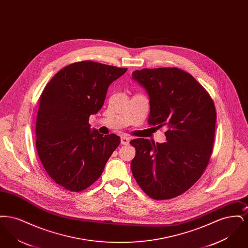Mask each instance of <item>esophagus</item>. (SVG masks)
<instances>
[{"label":"esophagus","instance_id":"1","mask_svg":"<svg viewBox=\"0 0 248 248\" xmlns=\"http://www.w3.org/2000/svg\"><path fill=\"white\" fill-rule=\"evenodd\" d=\"M129 139L126 137H122L121 138V144L122 145H128L129 144Z\"/></svg>","mask_w":248,"mask_h":248}]
</instances>
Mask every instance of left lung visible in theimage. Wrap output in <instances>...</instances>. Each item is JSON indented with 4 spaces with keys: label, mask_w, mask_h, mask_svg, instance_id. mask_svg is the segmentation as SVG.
I'll use <instances>...</instances> for the list:
<instances>
[{
    "label": "left lung",
    "mask_w": 248,
    "mask_h": 248,
    "mask_svg": "<svg viewBox=\"0 0 248 248\" xmlns=\"http://www.w3.org/2000/svg\"><path fill=\"white\" fill-rule=\"evenodd\" d=\"M132 77L149 94V124L167 128L164 143L147 139L130 141L136 148L133 176L151 198H175L200 178L209 163L216 108L207 91L180 69H143Z\"/></svg>",
    "instance_id": "8db88e82"
}]
</instances>
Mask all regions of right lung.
Wrapping results in <instances>:
<instances>
[{
    "mask_svg": "<svg viewBox=\"0 0 248 248\" xmlns=\"http://www.w3.org/2000/svg\"><path fill=\"white\" fill-rule=\"evenodd\" d=\"M126 71L85 60L63 68L46 85L39 100L36 149L59 186L78 192L101 176L121 139L90 129L89 116L98 112L108 85Z\"/></svg>",
    "mask_w": 248,
    "mask_h": 248,
    "instance_id": "obj_1",
    "label": "right lung"
}]
</instances>
